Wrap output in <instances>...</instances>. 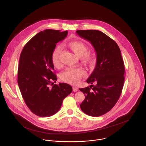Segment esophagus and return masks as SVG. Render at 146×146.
<instances>
[{"instance_id":"obj_1","label":"esophagus","mask_w":146,"mask_h":146,"mask_svg":"<svg viewBox=\"0 0 146 146\" xmlns=\"http://www.w3.org/2000/svg\"><path fill=\"white\" fill-rule=\"evenodd\" d=\"M72 89H73V91L74 92H77L79 90L78 88L77 87H76V86H73Z\"/></svg>"}]
</instances>
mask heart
<instances>
[{
	"instance_id": "1",
	"label": "heart",
	"mask_w": 146,
	"mask_h": 146,
	"mask_svg": "<svg viewBox=\"0 0 146 146\" xmlns=\"http://www.w3.org/2000/svg\"><path fill=\"white\" fill-rule=\"evenodd\" d=\"M68 47L79 57L82 62L88 66L92 64L95 58V54L88 51V45L81 41L73 40L68 42ZM62 54L61 48L56 46L52 53V62L54 67L60 68L62 66L61 61ZM85 75V72L81 68H70L64 71L61 74V79L63 82L70 84H77Z\"/></svg>"
}]
</instances>
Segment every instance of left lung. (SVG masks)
Masks as SVG:
<instances>
[{"label": "left lung", "instance_id": "8db88e82", "mask_svg": "<svg viewBox=\"0 0 146 146\" xmlns=\"http://www.w3.org/2000/svg\"><path fill=\"white\" fill-rule=\"evenodd\" d=\"M76 33L92 44L97 56L96 67L86 80L91 85L79 89L85 97L80 107L88 115L100 116L112 108L122 92L125 67L121 51L116 42L100 31L79 30Z\"/></svg>", "mask_w": 146, "mask_h": 146}]
</instances>
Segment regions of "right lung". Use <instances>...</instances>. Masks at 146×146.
Listing matches in <instances>:
<instances>
[{
  "instance_id": "add662e5",
  "label": "right lung",
  "mask_w": 146,
  "mask_h": 146,
  "mask_svg": "<svg viewBox=\"0 0 146 146\" xmlns=\"http://www.w3.org/2000/svg\"><path fill=\"white\" fill-rule=\"evenodd\" d=\"M67 34V31L51 29L40 31L27 42L21 52L18 68L19 88L27 106L40 117L56 113L64 98L72 91L67 84L53 85L57 78L53 72L52 53L56 44Z\"/></svg>"
}]
</instances>
